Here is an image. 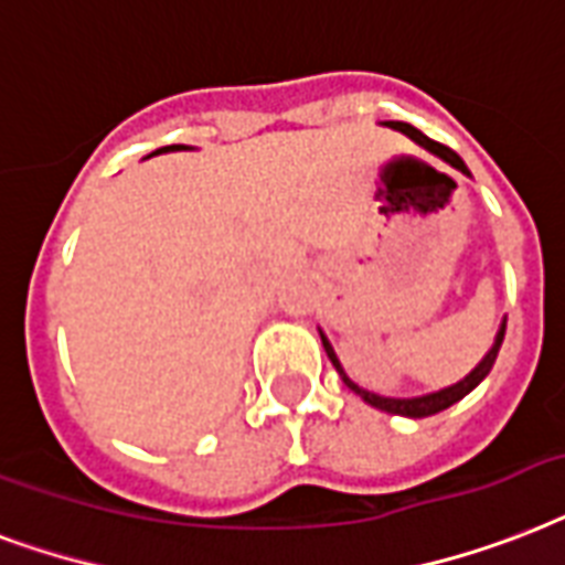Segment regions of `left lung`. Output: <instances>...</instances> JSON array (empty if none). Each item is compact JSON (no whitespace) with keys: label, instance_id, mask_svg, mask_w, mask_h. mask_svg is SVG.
Masks as SVG:
<instances>
[{"label":"left lung","instance_id":"1","mask_svg":"<svg viewBox=\"0 0 565 565\" xmlns=\"http://www.w3.org/2000/svg\"><path fill=\"white\" fill-rule=\"evenodd\" d=\"M386 126H392V129H397V132L409 135V138H415V141L422 143V147H427L430 152L441 156V159L448 161V164H454V168L462 170V173H469V168L462 164V159L457 156V152L450 150V147H445V143L430 141V138H427L424 132H418L415 126L401 124V120H388ZM504 330H507V323H501V330H498V339H495V344H492V351L483 356V362H480L478 369L471 371L469 377L460 380L457 386H448V388H441V392H433V395H422V397H383V395H374V392H369V388H360L351 377H348V374H344L342 362L335 360V351H332V344L327 342V335H323V332H321V342H323V351H327V356H330V362L335 365V371H339V377L344 380V386L351 388V392H356V395H360L365 404L377 406V409H386V413H392V415H406V418H427V415L441 413V409H448L450 404L462 401V397L469 395L471 388L478 386L480 380L487 377L489 371H492V365H495V356H498V351H501V342H504Z\"/></svg>","mask_w":565,"mask_h":565}]
</instances>
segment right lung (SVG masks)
Masks as SVG:
<instances>
[{
    "instance_id": "right-lung-1",
    "label": "right lung",
    "mask_w": 565,
    "mask_h": 565,
    "mask_svg": "<svg viewBox=\"0 0 565 565\" xmlns=\"http://www.w3.org/2000/svg\"><path fill=\"white\" fill-rule=\"evenodd\" d=\"M164 150H182V147H179V143H173V147H161L159 152H164Z\"/></svg>"
}]
</instances>
